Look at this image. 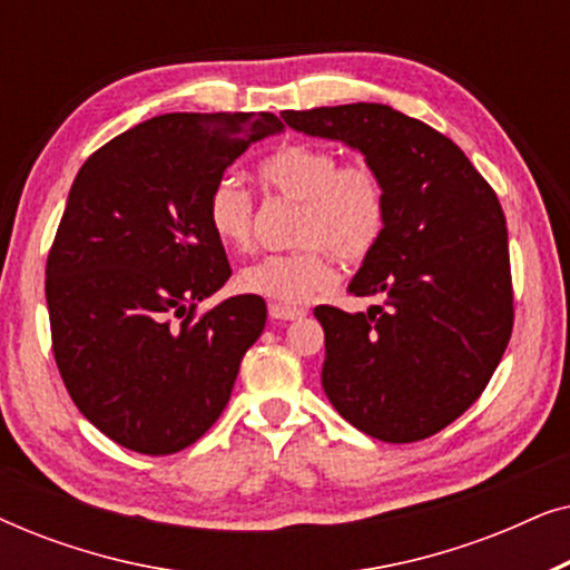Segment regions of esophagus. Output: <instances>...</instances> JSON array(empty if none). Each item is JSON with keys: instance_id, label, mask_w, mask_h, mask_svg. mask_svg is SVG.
Here are the masks:
<instances>
[{"instance_id": "obj_1", "label": "esophagus", "mask_w": 570, "mask_h": 570, "mask_svg": "<svg viewBox=\"0 0 570 570\" xmlns=\"http://www.w3.org/2000/svg\"><path fill=\"white\" fill-rule=\"evenodd\" d=\"M269 316L277 318V322H295V318L306 316V311L295 308V306H285V303H269Z\"/></svg>"}]
</instances>
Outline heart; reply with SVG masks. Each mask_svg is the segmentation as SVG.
<instances>
[{"mask_svg":"<svg viewBox=\"0 0 570 570\" xmlns=\"http://www.w3.org/2000/svg\"><path fill=\"white\" fill-rule=\"evenodd\" d=\"M259 178L279 197L301 202L303 215L291 254H269L238 272L240 291L275 303H306L332 285L334 259L363 262L384 236L389 215L386 184L368 166H342L332 150L285 145L262 160ZM207 223L230 248L252 244V197L225 176L207 197Z\"/></svg>","mask_w":570,"mask_h":570,"instance_id":"obj_1","label":"heart"}]
</instances>
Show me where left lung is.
Wrapping results in <instances>:
<instances>
[{
    "label": "left lung",
    "instance_id": "left-lung-1",
    "mask_svg": "<svg viewBox=\"0 0 570 570\" xmlns=\"http://www.w3.org/2000/svg\"><path fill=\"white\" fill-rule=\"evenodd\" d=\"M308 137L361 153L384 178V236L347 293L381 306H318L322 386L357 431L386 443L439 433L482 394L511 337L505 217L449 137L384 104L285 111Z\"/></svg>",
    "mask_w": 570,
    "mask_h": 570
}]
</instances>
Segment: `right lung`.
<instances>
[{
	"instance_id": "obj_1",
	"label": "right lung",
	"mask_w": 570,
	"mask_h": 570,
	"mask_svg": "<svg viewBox=\"0 0 570 570\" xmlns=\"http://www.w3.org/2000/svg\"><path fill=\"white\" fill-rule=\"evenodd\" d=\"M283 124L275 114H163L92 153L46 264L53 357L77 407L137 454H176L220 417L267 306L233 295L207 223L225 168Z\"/></svg>"
}]
</instances>
